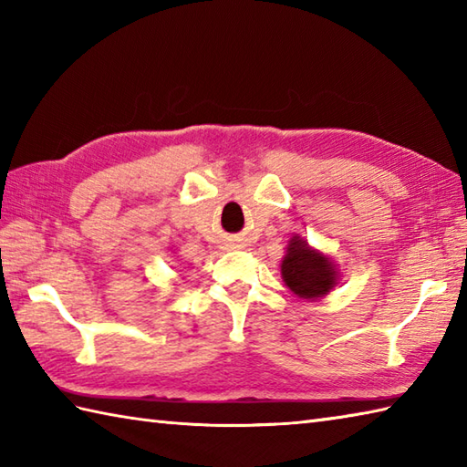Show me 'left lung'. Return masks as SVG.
<instances>
[{
	"mask_svg": "<svg viewBox=\"0 0 467 467\" xmlns=\"http://www.w3.org/2000/svg\"><path fill=\"white\" fill-rule=\"evenodd\" d=\"M281 276L299 299L319 301L339 285L341 271L329 254L313 249L305 236L295 234L281 261Z\"/></svg>",
	"mask_w": 467,
	"mask_h": 467,
	"instance_id": "left-lung-1",
	"label": "left lung"
}]
</instances>
